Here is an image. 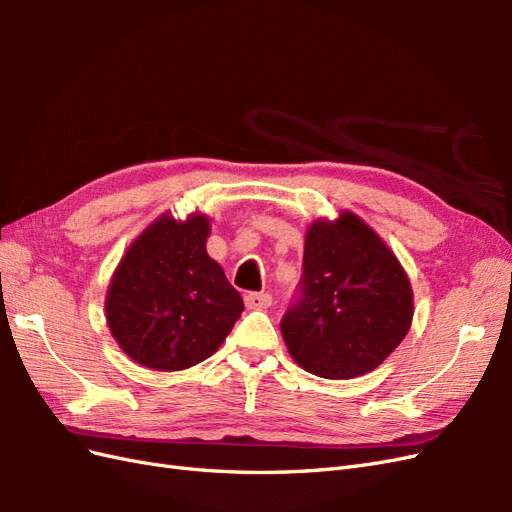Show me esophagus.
Instances as JSON below:
<instances>
[{
    "label": "esophagus",
    "instance_id": "obj_1",
    "mask_svg": "<svg viewBox=\"0 0 512 512\" xmlns=\"http://www.w3.org/2000/svg\"><path fill=\"white\" fill-rule=\"evenodd\" d=\"M273 297L269 292H247L245 294V305L247 309H267L271 307Z\"/></svg>",
    "mask_w": 512,
    "mask_h": 512
}]
</instances>
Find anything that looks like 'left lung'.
Segmentation results:
<instances>
[{"mask_svg": "<svg viewBox=\"0 0 512 512\" xmlns=\"http://www.w3.org/2000/svg\"><path fill=\"white\" fill-rule=\"evenodd\" d=\"M412 288L386 243L354 213L307 228L299 294L282 318L288 352L329 380L369 374L406 337Z\"/></svg>", "mask_w": 512, "mask_h": 512, "instance_id": "left-lung-1", "label": "left lung"}]
</instances>
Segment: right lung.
I'll return each mask as SVG.
<instances>
[{
    "label": "right lung",
    "mask_w": 512,
    "mask_h": 512,
    "mask_svg": "<svg viewBox=\"0 0 512 512\" xmlns=\"http://www.w3.org/2000/svg\"><path fill=\"white\" fill-rule=\"evenodd\" d=\"M209 218L162 215L121 258L106 294L119 348L156 371L188 369L222 346L243 312L241 294L207 254Z\"/></svg>",
    "instance_id": "obj_1"
}]
</instances>
